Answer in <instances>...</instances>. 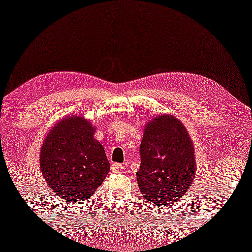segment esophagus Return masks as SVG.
I'll return each mask as SVG.
<instances>
[{
    "mask_svg": "<svg viewBox=\"0 0 252 252\" xmlns=\"http://www.w3.org/2000/svg\"><path fill=\"white\" fill-rule=\"evenodd\" d=\"M111 169L113 171V173H123L124 172V166L122 164H119V163H114V164L111 165Z\"/></svg>",
    "mask_w": 252,
    "mask_h": 252,
    "instance_id": "1",
    "label": "esophagus"
}]
</instances>
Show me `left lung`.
<instances>
[{
  "mask_svg": "<svg viewBox=\"0 0 252 252\" xmlns=\"http://www.w3.org/2000/svg\"><path fill=\"white\" fill-rule=\"evenodd\" d=\"M140 156L137 181L143 197L161 208L179 201L196 173L193 142L181 121L160 114L148 122Z\"/></svg>",
  "mask_w": 252,
  "mask_h": 252,
  "instance_id": "left-lung-1",
  "label": "left lung"
}]
</instances>
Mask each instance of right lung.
Returning a JSON list of instances; mask_svg holds the SVG:
<instances>
[{"mask_svg":"<svg viewBox=\"0 0 252 252\" xmlns=\"http://www.w3.org/2000/svg\"><path fill=\"white\" fill-rule=\"evenodd\" d=\"M95 130L90 121L70 115L52 128L40 151L46 185L71 205L90 198L110 171Z\"/></svg>","mask_w":252,"mask_h":252,"instance_id":"1","label":"right lung"}]
</instances>
